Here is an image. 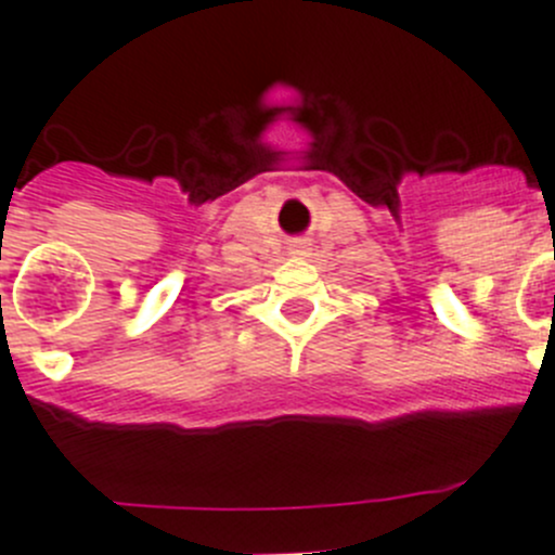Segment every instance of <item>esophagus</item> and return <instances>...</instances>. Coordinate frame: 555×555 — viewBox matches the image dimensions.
Here are the masks:
<instances>
[{"label": "esophagus", "mask_w": 555, "mask_h": 555, "mask_svg": "<svg viewBox=\"0 0 555 555\" xmlns=\"http://www.w3.org/2000/svg\"><path fill=\"white\" fill-rule=\"evenodd\" d=\"M309 251V246L304 244V241H298V244H293V255H306Z\"/></svg>", "instance_id": "34e87169"}]
</instances>
